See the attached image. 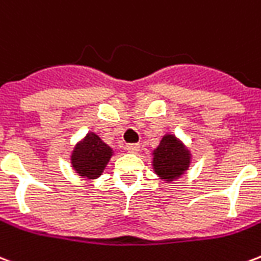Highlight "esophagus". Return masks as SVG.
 Instances as JSON below:
<instances>
[{"label": "esophagus", "mask_w": 261, "mask_h": 261, "mask_svg": "<svg viewBox=\"0 0 261 261\" xmlns=\"http://www.w3.org/2000/svg\"><path fill=\"white\" fill-rule=\"evenodd\" d=\"M125 149H127V152L137 153L140 151V144H127V145H125Z\"/></svg>", "instance_id": "1"}]
</instances>
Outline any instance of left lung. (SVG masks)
Listing matches in <instances>:
<instances>
[{
    "instance_id": "8db88e82",
    "label": "left lung",
    "mask_w": 261,
    "mask_h": 261,
    "mask_svg": "<svg viewBox=\"0 0 261 261\" xmlns=\"http://www.w3.org/2000/svg\"><path fill=\"white\" fill-rule=\"evenodd\" d=\"M152 156L153 172L166 183L185 175L192 164L190 149L175 134H165Z\"/></svg>"
}]
</instances>
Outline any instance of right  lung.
Listing matches in <instances>:
<instances>
[{
    "label": "right lung",
    "instance_id": "1",
    "mask_svg": "<svg viewBox=\"0 0 261 261\" xmlns=\"http://www.w3.org/2000/svg\"><path fill=\"white\" fill-rule=\"evenodd\" d=\"M113 149L95 133H88L71 152V166L75 173L85 179H97L109 164Z\"/></svg>",
    "mask_w": 261,
    "mask_h": 261
}]
</instances>
